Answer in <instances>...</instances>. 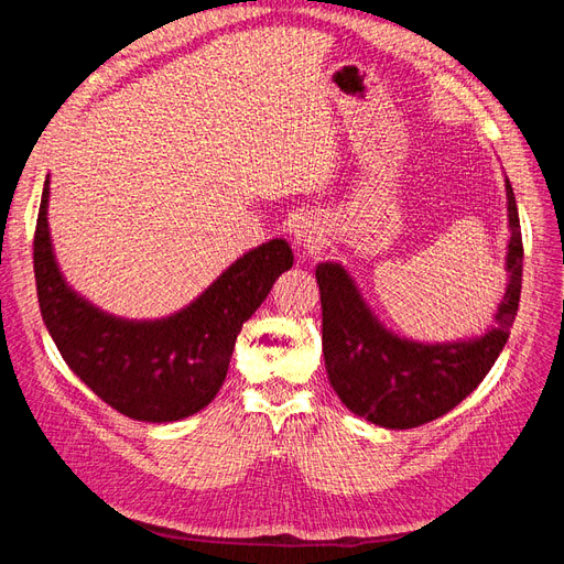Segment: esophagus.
Here are the masks:
<instances>
[{
  "label": "esophagus",
  "mask_w": 564,
  "mask_h": 564,
  "mask_svg": "<svg viewBox=\"0 0 564 564\" xmlns=\"http://www.w3.org/2000/svg\"><path fill=\"white\" fill-rule=\"evenodd\" d=\"M294 245L303 256L317 253L324 247V235L322 228L311 218H301L294 228Z\"/></svg>",
  "instance_id": "obj_1"
}]
</instances>
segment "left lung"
Returning a JSON list of instances; mask_svg holds the SVG:
<instances>
[{
	"label": "left lung",
	"mask_w": 564,
	"mask_h": 564,
	"mask_svg": "<svg viewBox=\"0 0 564 564\" xmlns=\"http://www.w3.org/2000/svg\"><path fill=\"white\" fill-rule=\"evenodd\" d=\"M506 199L508 284L494 327L477 338L421 344L392 334L371 313L344 265H317L324 367L352 414L392 431L416 429L445 416L487 377L510 336L522 289V232L508 178Z\"/></svg>",
	"instance_id": "8db88e82"
}]
</instances>
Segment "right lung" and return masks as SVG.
<instances>
[{
  "label": "right lung",
  "mask_w": 564,
  "mask_h": 564,
  "mask_svg": "<svg viewBox=\"0 0 564 564\" xmlns=\"http://www.w3.org/2000/svg\"><path fill=\"white\" fill-rule=\"evenodd\" d=\"M48 176L35 230V280L46 329L65 365L96 395L135 421L197 414L224 386L237 334L294 265L284 240L247 251L183 311L162 319L108 315L65 282L48 235Z\"/></svg>",
  "instance_id": "1"
}]
</instances>
